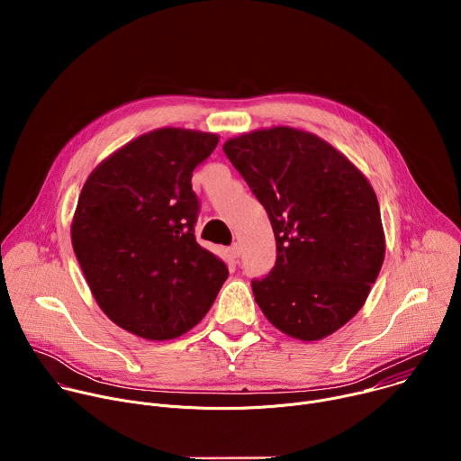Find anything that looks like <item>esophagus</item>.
Wrapping results in <instances>:
<instances>
[{
    "label": "esophagus",
    "instance_id": "1",
    "mask_svg": "<svg viewBox=\"0 0 461 461\" xmlns=\"http://www.w3.org/2000/svg\"><path fill=\"white\" fill-rule=\"evenodd\" d=\"M230 255H231L233 258H239V257H240V246H239V244H233V246L230 248Z\"/></svg>",
    "mask_w": 461,
    "mask_h": 461
}]
</instances>
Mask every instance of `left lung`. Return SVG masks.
Here are the masks:
<instances>
[{
  "instance_id": "left-lung-1",
  "label": "left lung",
  "mask_w": 461,
  "mask_h": 461,
  "mask_svg": "<svg viewBox=\"0 0 461 461\" xmlns=\"http://www.w3.org/2000/svg\"><path fill=\"white\" fill-rule=\"evenodd\" d=\"M222 149L276 235L274 270L251 281L258 308L299 341L334 334L361 310L384 258L370 182L341 151L294 127L257 129Z\"/></svg>"
}]
</instances>
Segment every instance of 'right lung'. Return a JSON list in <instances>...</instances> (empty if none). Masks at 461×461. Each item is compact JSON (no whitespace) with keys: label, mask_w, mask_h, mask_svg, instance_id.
Wrapping results in <instances>:
<instances>
[{"label":"right lung","mask_w":461,"mask_h":461,"mask_svg":"<svg viewBox=\"0 0 461 461\" xmlns=\"http://www.w3.org/2000/svg\"><path fill=\"white\" fill-rule=\"evenodd\" d=\"M217 144L203 131L155 129L98 164L82 187L77 258L102 312L139 338L185 334L228 279L224 262L194 239L191 175Z\"/></svg>","instance_id":"obj_1"}]
</instances>
